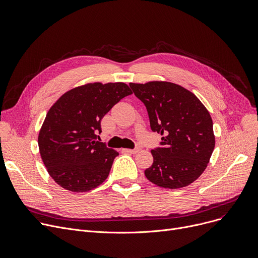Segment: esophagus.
<instances>
[{
    "mask_svg": "<svg viewBox=\"0 0 258 258\" xmlns=\"http://www.w3.org/2000/svg\"><path fill=\"white\" fill-rule=\"evenodd\" d=\"M123 151L126 152V153H128V154H137L140 150L137 147V148H134V150H123Z\"/></svg>",
    "mask_w": 258,
    "mask_h": 258,
    "instance_id": "esophagus-1",
    "label": "esophagus"
}]
</instances>
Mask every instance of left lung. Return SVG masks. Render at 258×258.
Segmentation results:
<instances>
[{
	"instance_id": "8db88e82",
	"label": "left lung",
	"mask_w": 258,
	"mask_h": 258,
	"mask_svg": "<svg viewBox=\"0 0 258 258\" xmlns=\"http://www.w3.org/2000/svg\"><path fill=\"white\" fill-rule=\"evenodd\" d=\"M145 105L153 132L162 135L152 150L153 165L145 177L157 186H188L203 173L214 150L212 119L200 99L185 88L167 81L130 84Z\"/></svg>"
}]
</instances>
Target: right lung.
I'll return each instance as SVG.
<instances>
[{
    "label": "right lung",
    "mask_w": 258,
    "mask_h": 258,
    "mask_svg": "<svg viewBox=\"0 0 258 258\" xmlns=\"http://www.w3.org/2000/svg\"><path fill=\"white\" fill-rule=\"evenodd\" d=\"M133 92L123 83L88 84L64 93L46 115L38 148L51 178L73 192L102 184L119 155L96 141L104 115Z\"/></svg>",
    "instance_id": "add662e5"
}]
</instances>
